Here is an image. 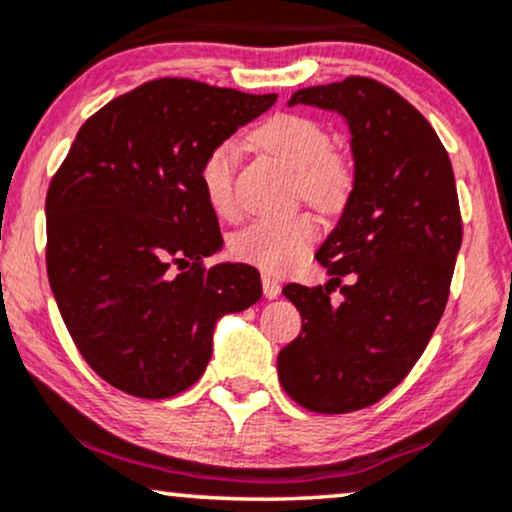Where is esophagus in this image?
<instances>
[{"label":"esophagus","instance_id":"1","mask_svg":"<svg viewBox=\"0 0 512 512\" xmlns=\"http://www.w3.org/2000/svg\"><path fill=\"white\" fill-rule=\"evenodd\" d=\"M262 288H264V298H267V300L279 298L281 286H279V281L272 279V276H267V274L262 276Z\"/></svg>","mask_w":512,"mask_h":512}]
</instances>
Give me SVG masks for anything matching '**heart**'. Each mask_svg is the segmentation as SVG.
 <instances>
[{
  "instance_id": "b5f03b06",
  "label": "heart",
  "mask_w": 512,
  "mask_h": 512,
  "mask_svg": "<svg viewBox=\"0 0 512 512\" xmlns=\"http://www.w3.org/2000/svg\"><path fill=\"white\" fill-rule=\"evenodd\" d=\"M255 143L295 171L298 193L319 209H338L350 193V169L331 152V135L317 121L298 114H279L255 131ZM238 145L221 140L200 164V186L207 205L224 219L238 214L236 181ZM317 238V221L310 214L262 219L245 226L231 240L233 257L262 269L264 274H288L298 267Z\"/></svg>"
}]
</instances>
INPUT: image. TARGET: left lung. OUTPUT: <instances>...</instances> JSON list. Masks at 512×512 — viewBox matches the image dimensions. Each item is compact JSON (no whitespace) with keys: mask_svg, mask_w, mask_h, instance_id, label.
I'll return each mask as SVG.
<instances>
[{"mask_svg":"<svg viewBox=\"0 0 512 512\" xmlns=\"http://www.w3.org/2000/svg\"><path fill=\"white\" fill-rule=\"evenodd\" d=\"M293 104L343 116L355 174L341 219L317 250L331 279L283 288L303 331L276 369L295 403L338 415L377 403L420 360L446 307L463 221L448 152L398 92L353 76L293 92ZM336 285L338 304L328 298Z\"/></svg>","mask_w":512,"mask_h":512,"instance_id":"1","label":"left lung"}]
</instances>
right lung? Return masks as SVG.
<instances>
[{
  "label": "right lung",
  "instance_id": "obj_1",
  "mask_svg": "<svg viewBox=\"0 0 512 512\" xmlns=\"http://www.w3.org/2000/svg\"><path fill=\"white\" fill-rule=\"evenodd\" d=\"M274 102L159 78L80 126L47 190V276L80 355L114 389L186 391L212 357L219 319L262 298L250 264L202 267L224 240L200 164Z\"/></svg>",
  "mask_w": 512,
  "mask_h": 512
}]
</instances>
